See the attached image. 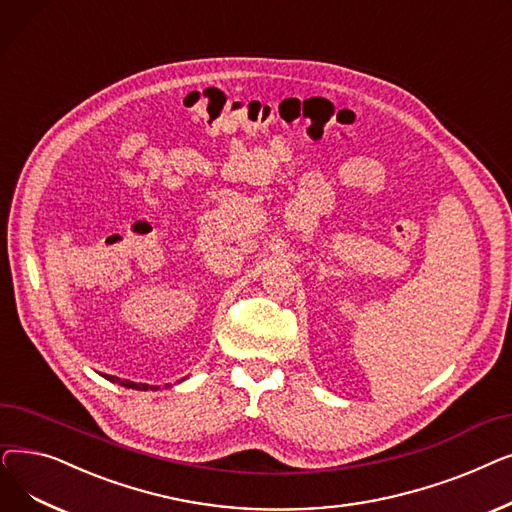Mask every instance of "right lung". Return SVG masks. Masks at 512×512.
I'll return each instance as SVG.
<instances>
[{
    "label": "right lung",
    "instance_id": "add662e5",
    "mask_svg": "<svg viewBox=\"0 0 512 512\" xmlns=\"http://www.w3.org/2000/svg\"><path fill=\"white\" fill-rule=\"evenodd\" d=\"M108 381H112V383H118V385H123V387H129V389H139V392H141V389H143V392H145V389H158V387H150L148 383H135V381H129V379H118V377H114V375H104Z\"/></svg>",
    "mask_w": 512,
    "mask_h": 512
}]
</instances>
